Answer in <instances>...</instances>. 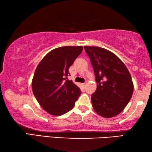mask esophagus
Listing matches in <instances>:
<instances>
[{
  "label": "esophagus",
  "instance_id": "esophagus-1",
  "mask_svg": "<svg viewBox=\"0 0 152 152\" xmlns=\"http://www.w3.org/2000/svg\"><path fill=\"white\" fill-rule=\"evenodd\" d=\"M86 85V82H85V83L82 84V86H85Z\"/></svg>",
  "mask_w": 152,
  "mask_h": 152
}]
</instances>
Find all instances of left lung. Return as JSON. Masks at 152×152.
Segmentation results:
<instances>
[{
  "label": "left lung",
  "instance_id": "obj_1",
  "mask_svg": "<svg viewBox=\"0 0 152 152\" xmlns=\"http://www.w3.org/2000/svg\"><path fill=\"white\" fill-rule=\"evenodd\" d=\"M93 67L97 82L91 95L94 110L100 116L111 118L121 113L132 99L133 83L124 63L111 51L84 46Z\"/></svg>",
  "mask_w": 152,
  "mask_h": 152
}]
</instances>
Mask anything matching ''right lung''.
<instances>
[{
  "instance_id": "add662e5",
  "label": "right lung",
  "mask_w": 152,
  "mask_h": 152,
  "mask_svg": "<svg viewBox=\"0 0 152 152\" xmlns=\"http://www.w3.org/2000/svg\"><path fill=\"white\" fill-rule=\"evenodd\" d=\"M82 50V46L56 48L38 64L32 80V91L40 106L49 114L60 116L70 111L80 95L79 87L66 79L69 68Z\"/></svg>"
}]
</instances>
